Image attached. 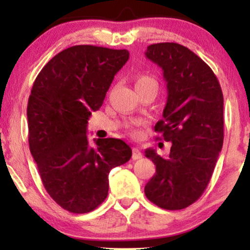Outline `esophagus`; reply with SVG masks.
<instances>
[{
    "instance_id": "1",
    "label": "esophagus",
    "mask_w": 250,
    "mask_h": 250,
    "mask_svg": "<svg viewBox=\"0 0 250 250\" xmlns=\"http://www.w3.org/2000/svg\"><path fill=\"white\" fill-rule=\"evenodd\" d=\"M140 158H142V152L140 151V149H138V148H133V150H132V159L133 160H138Z\"/></svg>"
}]
</instances>
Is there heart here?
<instances>
[{
	"label": "heart",
	"mask_w": 250,
	"mask_h": 250,
	"mask_svg": "<svg viewBox=\"0 0 250 250\" xmlns=\"http://www.w3.org/2000/svg\"><path fill=\"white\" fill-rule=\"evenodd\" d=\"M143 88H155L157 91L158 90V82L150 75H141L135 80V90H143ZM133 133L136 134L135 132Z\"/></svg>",
	"instance_id": "b5f03b06"
}]
</instances>
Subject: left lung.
Here are the masks:
<instances>
[{"label": "left lung", "mask_w": 250, "mask_h": 250, "mask_svg": "<svg viewBox=\"0 0 250 250\" xmlns=\"http://www.w3.org/2000/svg\"><path fill=\"white\" fill-rule=\"evenodd\" d=\"M146 57L164 71L168 95L155 131L172 146L167 157L146 150L156 174L145 193L164 209H183L206 190L222 150L223 93L210 67L181 44H151Z\"/></svg>", "instance_id": "8db88e82"}]
</instances>
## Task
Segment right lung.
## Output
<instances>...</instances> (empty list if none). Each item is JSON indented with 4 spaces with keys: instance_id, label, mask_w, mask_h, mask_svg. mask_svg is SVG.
<instances>
[{
    "instance_id": "add662e5",
    "label": "right lung",
    "mask_w": 250,
    "mask_h": 250,
    "mask_svg": "<svg viewBox=\"0 0 250 250\" xmlns=\"http://www.w3.org/2000/svg\"><path fill=\"white\" fill-rule=\"evenodd\" d=\"M127 50L75 45L54 56L37 75L27 105L29 149L50 197L70 213L95 209L108 196L109 172L127 163L119 139L88 143L87 121L99 110Z\"/></svg>"
}]
</instances>
